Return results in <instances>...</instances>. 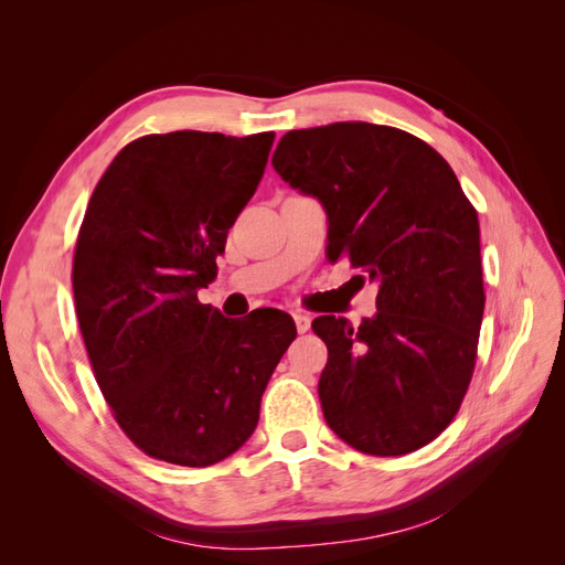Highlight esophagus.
<instances>
[{"instance_id": "esophagus-1", "label": "esophagus", "mask_w": 565, "mask_h": 565, "mask_svg": "<svg viewBox=\"0 0 565 565\" xmlns=\"http://www.w3.org/2000/svg\"><path fill=\"white\" fill-rule=\"evenodd\" d=\"M295 324H297V330H299L301 334L309 332V330H311V316L303 313V311H297V313H295Z\"/></svg>"}]
</instances>
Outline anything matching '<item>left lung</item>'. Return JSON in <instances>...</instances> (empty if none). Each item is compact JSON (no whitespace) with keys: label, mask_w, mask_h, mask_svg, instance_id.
Masks as SVG:
<instances>
[{"label":"left lung","mask_w":565,"mask_h":565,"mask_svg":"<svg viewBox=\"0 0 565 565\" xmlns=\"http://www.w3.org/2000/svg\"><path fill=\"white\" fill-rule=\"evenodd\" d=\"M273 169L328 214V256L380 285L377 313L353 328L320 316L328 344L318 396L330 429L365 455L431 443L469 388L483 320L478 216L438 152L370 122L287 131Z\"/></svg>","instance_id":"left-lung-1"}]
</instances>
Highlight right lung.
I'll return each mask as SVG.
<instances>
[{
    "label": "right lung",
    "instance_id": "obj_1",
    "mask_svg": "<svg viewBox=\"0 0 565 565\" xmlns=\"http://www.w3.org/2000/svg\"><path fill=\"white\" fill-rule=\"evenodd\" d=\"M276 134H150L100 177L73 264L79 330L100 393L136 448L181 467L241 450L297 337L282 311L228 320L198 289L259 185Z\"/></svg>",
    "mask_w": 565,
    "mask_h": 565
}]
</instances>
